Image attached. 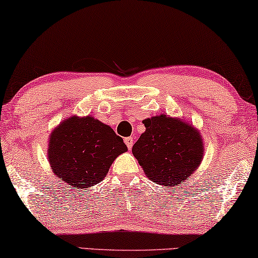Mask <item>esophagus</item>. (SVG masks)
<instances>
[{"mask_svg":"<svg viewBox=\"0 0 258 258\" xmlns=\"http://www.w3.org/2000/svg\"><path fill=\"white\" fill-rule=\"evenodd\" d=\"M124 143H125V145L128 146V149L130 150L133 148V145H134V140H133V137H126V138H124Z\"/></svg>","mask_w":258,"mask_h":258,"instance_id":"34e87169","label":"esophagus"}]
</instances>
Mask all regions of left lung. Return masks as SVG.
Returning a JSON list of instances; mask_svg holds the SVG:
<instances>
[{
  "mask_svg": "<svg viewBox=\"0 0 258 258\" xmlns=\"http://www.w3.org/2000/svg\"><path fill=\"white\" fill-rule=\"evenodd\" d=\"M145 132L133 146V154L145 175L158 184L177 185L200 167L204 144L195 126L165 114L143 121Z\"/></svg>",
  "mask_w": 258,
  "mask_h": 258,
  "instance_id": "left-lung-1",
  "label": "left lung"
}]
</instances>
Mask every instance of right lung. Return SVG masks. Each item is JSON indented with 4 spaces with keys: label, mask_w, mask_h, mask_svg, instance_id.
Wrapping results in <instances>:
<instances>
[{
    "label": "right lung",
    "mask_w": 258,
    "mask_h": 258,
    "mask_svg": "<svg viewBox=\"0 0 258 258\" xmlns=\"http://www.w3.org/2000/svg\"><path fill=\"white\" fill-rule=\"evenodd\" d=\"M126 150L109 125L90 115H74L50 133L47 158L58 179L84 189L104 180L113 161Z\"/></svg>",
    "instance_id": "1"
}]
</instances>
